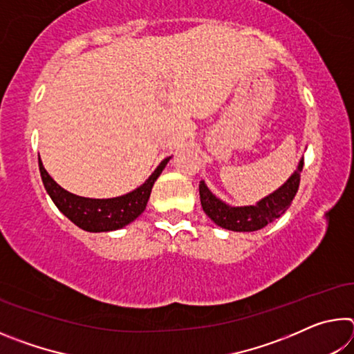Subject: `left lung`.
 <instances>
[{
    "label": "left lung",
    "mask_w": 354,
    "mask_h": 354,
    "mask_svg": "<svg viewBox=\"0 0 354 354\" xmlns=\"http://www.w3.org/2000/svg\"><path fill=\"white\" fill-rule=\"evenodd\" d=\"M304 160L301 159L298 164L295 173L287 179V183L279 187L272 195L266 196L256 206H243L234 207L227 206L226 203L218 200L207 189L205 181L200 183V200L203 211L211 218L215 225L225 230L237 231V232H250L257 231L261 227L272 223L274 218L283 215L289 209L292 200L295 198L299 187V173L303 170Z\"/></svg>",
    "instance_id": "obj_1"
}]
</instances>
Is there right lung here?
Returning <instances> with one entry per match:
<instances>
[{
    "label": "right lung",
    "mask_w": 354,
    "mask_h": 354,
    "mask_svg": "<svg viewBox=\"0 0 354 354\" xmlns=\"http://www.w3.org/2000/svg\"><path fill=\"white\" fill-rule=\"evenodd\" d=\"M170 158L164 159L159 164L158 169L153 171L145 184L140 187L129 192L127 195L117 196V198H107V200H93V198H84V196H77L70 194L65 189H62L55 179H53L48 171L44 169V164L39 158V170L41 181H44L45 189L51 200L57 206L65 217L73 221L76 226H80L84 231L91 232H106V231H115L120 227L129 225L134 221L139 215L145 211L147 203L151 194V187L158 176L162 173L164 167L169 162Z\"/></svg>",
    "instance_id": "add662e5"
}]
</instances>
